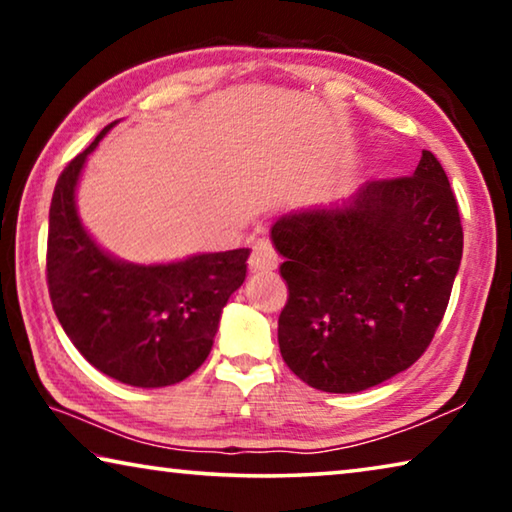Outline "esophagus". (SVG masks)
Returning a JSON list of instances; mask_svg holds the SVG:
<instances>
[{
  "label": "esophagus",
  "instance_id": "34e87169",
  "mask_svg": "<svg viewBox=\"0 0 512 512\" xmlns=\"http://www.w3.org/2000/svg\"><path fill=\"white\" fill-rule=\"evenodd\" d=\"M277 264H280V257H277L275 248L268 244V241H257L253 246V255L248 259V266L253 273H273Z\"/></svg>",
  "mask_w": 512,
  "mask_h": 512
}]
</instances>
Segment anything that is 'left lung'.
Returning <instances> with one entry per match:
<instances>
[{
	"mask_svg": "<svg viewBox=\"0 0 512 512\" xmlns=\"http://www.w3.org/2000/svg\"><path fill=\"white\" fill-rule=\"evenodd\" d=\"M271 239L289 298L282 359L325 393H359L413 366L445 316L463 225L431 151L413 176L372 180L352 201L282 216Z\"/></svg>",
	"mask_w": 512,
	"mask_h": 512,
	"instance_id": "8db88e82",
	"label": "left lung"
}]
</instances>
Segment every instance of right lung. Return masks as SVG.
I'll return each mask as SVG.
<instances>
[{
  "label": "right lung",
  "instance_id": "obj_1",
  "mask_svg": "<svg viewBox=\"0 0 512 512\" xmlns=\"http://www.w3.org/2000/svg\"><path fill=\"white\" fill-rule=\"evenodd\" d=\"M108 128L58 176L49 207V298L69 341L103 375L137 388L171 386L210 354L225 302L246 280L250 250L160 266L103 253L83 230L74 189Z\"/></svg>",
  "mask_w": 512,
  "mask_h": 512
}]
</instances>
